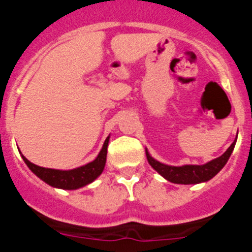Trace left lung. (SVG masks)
<instances>
[{
  "mask_svg": "<svg viewBox=\"0 0 252 252\" xmlns=\"http://www.w3.org/2000/svg\"><path fill=\"white\" fill-rule=\"evenodd\" d=\"M235 144L236 140L231 144V146L227 149V151L223 155H221V157L217 158V159L211 160V161H208L207 164H203V165H165V164H161V162L153 159V158L149 155L148 151H146V158H148L149 164H150L161 177H164L166 180L171 182V183L197 184L212 179V178L217 174L218 171L221 170V169L226 165L227 160L230 159L231 154H232L233 151V148H235Z\"/></svg>",
  "mask_w": 252,
  "mask_h": 252,
  "instance_id": "obj_1",
  "label": "left lung"
}]
</instances>
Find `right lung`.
Instances as JSON below:
<instances>
[{"mask_svg": "<svg viewBox=\"0 0 252 252\" xmlns=\"http://www.w3.org/2000/svg\"><path fill=\"white\" fill-rule=\"evenodd\" d=\"M108 140H110V136L104 140L102 150L99 151L98 157L95 158L93 161L88 162L83 166H79V168L70 169V170H59V169L43 168V166L35 165L31 161H29L24 155H22V159L26 162V165L30 168V170L34 174H36L40 179H43L45 183H48L49 186L62 189H78L92 183L93 180L99 177L103 171L104 165H106Z\"/></svg>", "mask_w": 252, "mask_h": 252, "instance_id": "right-lung-1", "label": "right lung"}]
</instances>
